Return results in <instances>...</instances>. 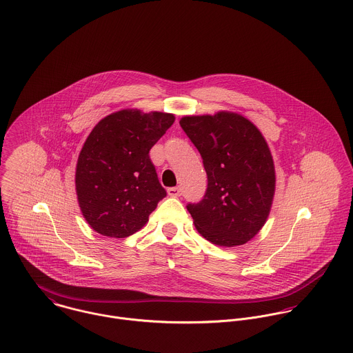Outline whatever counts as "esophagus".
<instances>
[{
    "label": "esophagus",
    "mask_w": 353,
    "mask_h": 353,
    "mask_svg": "<svg viewBox=\"0 0 353 353\" xmlns=\"http://www.w3.org/2000/svg\"><path fill=\"white\" fill-rule=\"evenodd\" d=\"M167 193L170 197H179L182 194V190L179 188H170L167 189Z\"/></svg>",
    "instance_id": "esophagus-1"
}]
</instances>
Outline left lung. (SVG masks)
Instances as JSON below:
<instances>
[{"mask_svg": "<svg viewBox=\"0 0 353 353\" xmlns=\"http://www.w3.org/2000/svg\"><path fill=\"white\" fill-rule=\"evenodd\" d=\"M179 123L208 175L203 199L188 205L197 231L217 246L245 245L266 223L274 197L276 171L266 140L248 118L231 111L186 115Z\"/></svg>", "mask_w": 353, "mask_h": 353, "instance_id": "1", "label": "left lung"}]
</instances>
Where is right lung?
Listing matches in <instances>:
<instances>
[{"label":"right lung","instance_id":"right-lung-1","mask_svg":"<svg viewBox=\"0 0 353 353\" xmlns=\"http://www.w3.org/2000/svg\"><path fill=\"white\" fill-rule=\"evenodd\" d=\"M174 121V114L125 108L92 129L79 154L74 182L79 206L94 231L126 238L148 223L165 197L150 151Z\"/></svg>","mask_w":353,"mask_h":353}]
</instances>
